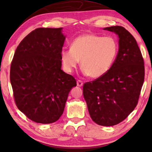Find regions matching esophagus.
<instances>
[{
  "label": "esophagus",
  "mask_w": 152,
  "mask_h": 152,
  "mask_svg": "<svg viewBox=\"0 0 152 152\" xmlns=\"http://www.w3.org/2000/svg\"><path fill=\"white\" fill-rule=\"evenodd\" d=\"M77 84L78 86H83V82L82 80H77Z\"/></svg>",
  "instance_id": "1"
}]
</instances>
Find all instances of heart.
Listing matches in <instances>:
<instances>
[{"mask_svg": "<svg viewBox=\"0 0 152 152\" xmlns=\"http://www.w3.org/2000/svg\"><path fill=\"white\" fill-rule=\"evenodd\" d=\"M118 52V43L114 37L85 34L76 37L70 48L62 50L61 59L67 72H72L81 60L84 74L96 79L111 69Z\"/></svg>", "mask_w": 152, "mask_h": 152, "instance_id": "1", "label": "heart"}]
</instances>
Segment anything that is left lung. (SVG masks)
Returning <instances> with one entry per match:
<instances>
[{"mask_svg":"<svg viewBox=\"0 0 152 152\" xmlns=\"http://www.w3.org/2000/svg\"><path fill=\"white\" fill-rule=\"evenodd\" d=\"M104 30L119 37V50L111 69L84 83L83 95L90 116L99 125L113 126L128 117L138 104L145 79L142 53L136 39L122 26Z\"/></svg>","mask_w":152,"mask_h":152,"instance_id":"obj_1","label":"left lung"}]
</instances>
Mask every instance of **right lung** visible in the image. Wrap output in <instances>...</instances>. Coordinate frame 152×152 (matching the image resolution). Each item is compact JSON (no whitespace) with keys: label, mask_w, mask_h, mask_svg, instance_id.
<instances>
[{"label":"right lung","mask_w":152,"mask_h":152,"mask_svg":"<svg viewBox=\"0 0 152 152\" xmlns=\"http://www.w3.org/2000/svg\"><path fill=\"white\" fill-rule=\"evenodd\" d=\"M61 28L35 29L16 48L10 67L16 107L29 119L50 124L63 113L74 77L61 69Z\"/></svg>","instance_id":"right-lung-1"}]
</instances>
